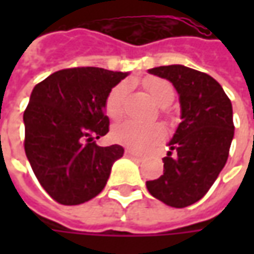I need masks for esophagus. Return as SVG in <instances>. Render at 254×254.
Returning a JSON list of instances; mask_svg holds the SVG:
<instances>
[{
    "instance_id": "obj_1",
    "label": "esophagus",
    "mask_w": 254,
    "mask_h": 254,
    "mask_svg": "<svg viewBox=\"0 0 254 254\" xmlns=\"http://www.w3.org/2000/svg\"><path fill=\"white\" fill-rule=\"evenodd\" d=\"M126 155L130 157V158H140V154H137V152L132 151V150H126Z\"/></svg>"
}]
</instances>
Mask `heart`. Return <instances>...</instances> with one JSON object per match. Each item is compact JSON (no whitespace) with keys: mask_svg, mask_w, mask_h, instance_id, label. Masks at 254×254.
<instances>
[{"mask_svg":"<svg viewBox=\"0 0 254 254\" xmlns=\"http://www.w3.org/2000/svg\"><path fill=\"white\" fill-rule=\"evenodd\" d=\"M144 89L154 99V102L160 106H168L174 100V87L170 82L160 79V77H145L142 80ZM130 86L127 82L116 84L112 90L107 93L104 100V110L106 114L113 119L119 120L124 113V103L128 93ZM165 131L162 126L154 123V124H140L132 120L119 123L113 127L112 137L114 141L123 144L135 151L145 152L152 150L155 145L162 141Z\"/></svg>","mask_w":254,"mask_h":254,"instance_id":"1","label":"heart"}]
</instances>
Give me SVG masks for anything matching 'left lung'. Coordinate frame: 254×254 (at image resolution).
I'll use <instances>...</instances> for the list:
<instances>
[{"mask_svg":"<svg viewBox=\"0 0 254 254\" xmlns=\"http://www.w3.org/2000/svg\"><path fill=\"white\" fill-rule=\"evenodd\" d=\"M148 73L170 80L175 87L182 122L162 158L164 174L145 185L165 205L185 208L203 198L228 161L235 134L232 103L222 86L199 70L170 64L152 67Z\"/></svg>","mask_w":254,"mask_h":254,"instance_id":"1","label":"left lung"}]
</instances>
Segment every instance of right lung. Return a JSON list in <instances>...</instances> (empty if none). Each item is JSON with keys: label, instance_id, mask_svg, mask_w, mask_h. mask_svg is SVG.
Listing matches in <instances>:
<instances>
[{"label": "right lung", "instance_id": "1", "mask_svg": "<svg viewBox=\"0 0 254 254\" xmlns=\"http://www.w3.org/2000/svg\"><path fill=\"white\" fill-rule=\"evenodd\" d=\"M128 73L102 67L58 70L34 87L24 113L25 154L39 184L56 202L79 205L106 187L119 144L100 147L109 132L107 93Z\"/></svg>", "mask_w": 254, "mask_h": 254}]
</instances>
